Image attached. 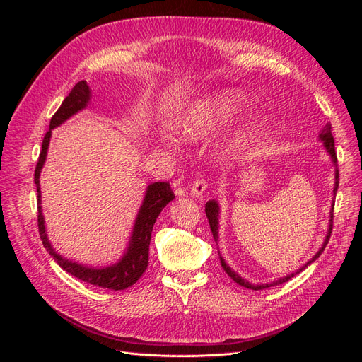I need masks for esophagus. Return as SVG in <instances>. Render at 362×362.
<instances>
[{"label": "esophagus", "mask_w": 362, "mask_h": 362, "mask_svg": "<svg viewBox=\"0 0 362 362\" xmlns=\"http://www.w3.org/2000/svg\"><path fill=\"white\" fill-rule=\"evenodd\" d=\"M205 190H206V184H205V181H204L202 178H196V180L192 182L190 193H192L193 196H196V198H198V196H202Z\"/></svg>", "instance_id": "obj_1"}]
</instances>
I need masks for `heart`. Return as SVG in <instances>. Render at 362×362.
Instances as JSON below:
<instances>
[{"label":"heart","mask_w":362,"mask_h":362,"mask_svg":"<svg viewBox=\"0 0 362 362\" xmlns=\"http://www.w3.org/2000/svg\"><path fill=\"white\" fill-rule=\"evenodd\" d=\"M243 108V100L235 90L217 92L196 101L177 120V131L184 140H199L213 134ZM164 146L173 148L177 140L163 136Z\"/></svg>","instance_id":"heart-1"}]
</instances>
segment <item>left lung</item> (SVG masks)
I'll return each mask as SVG.
<instances>
[{"instance_id":"left-lung-1","label":"left lung","mask_w":362,"mask_h":362,"mask_svg":"<svg viewBox=\"0 0 362 362\" xmlns=\"http://www.w3.org/2000/svg\"><path fill=\"white\" fill-rule=\"evenodd\" d=\"M319 139L323 141V146L326 148L327 154L331 156L332 163L335 164V163H337V152H335V145H334V137H332V133H331V124H326V125H325V128L320 131ZM337 189H338V170L335 169L334 194H337ZM205 214H206V218H208V223H210L213 237H214V240L217 242V238H218V204H217L216 201H208V202L205 204ZM332 217H334V204H332V208H331L329 229H327V235H326V238H325V242H323L322 247L319 249V252H317V254H315V255H314L308 262H306L305 266H302L299 270H296L294 273H290V275L284 276V278H281V279H278V281H273V282H270V284H257V286H254V284L247 282L246 279H243L242 276H240L238 273H235L231 267H229L222 257H221V264H222L223 270L228 273V276H229V278H231L233 281H235V282L238 284V286L246 287V288H249V290H262V288H267V287H272V286H279V284H282V282H287V281H288V279H291L294 275H298V273H300L305 267H308V266L311 264V262H314L317 258H319V257L322 255V252L325 250V247H326L327 242H329V237H331V233H332V223H334V218H332Z\"/></svg>"}]
</instances>
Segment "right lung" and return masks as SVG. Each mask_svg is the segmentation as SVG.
<instances>
[{
	"instance_id": "obj_1",
	"label": "right lung",
	"mask_w": 362,
	"mask_h": 362,
	"mask_svg": "<svg viewBox=\"0 0 362 362\" xmlns=\"http://www.w3.org/2000/svg\"><path fill=\"white\" fill-rule=\"evenodd\" d=\"M90 101V89L87 83L78 81L71 93L64 98L59 110L54 113L49 122V129L47 131L45 137L42 141V151L39 156V161L36 164L35 170V184L37 187V226H39V234L42 238V243L45 249L49 252V255L57 261V264L71 273L72 276L78 278L90 286H96L101 288L108 290H125L133 286L139 281V278L144 275L146 267H148V259H149V243H151V234L152 228L157 221L158 214L161 210L166 206L173 198L175 194L170 190L169 182H154L149 184L146 189L145 199L141 202L140 210L136 217V223L133 228V234H131L129 243L127 247V252L124 257L120 258L116 264L103 267V269H93V267H86L83 264H76L74 261H69L59 255L56 250L52 249L47 229H45V218L42 214V205H40V170L45 164L47 160V152L49 146V139H51V131L62 125L64 120H68L75 113L81 112L86 105Z\"/></svg>"
}]
</instances>
